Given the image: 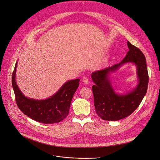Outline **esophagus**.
Masks as SVG:
<instances>
[{
    "instance_id": "34e87169",
    "label": "esophagus",
    "mask_w": 160,
    "mask_h": 160,
    "mask_svg": "<svg viewBox=\"0 0 160 160\" xmlns=\"http://www.w3.org/2000/svg\"><path fill=\"white\" fill-rule=\"evenodd\" d=\"M82 82L85 83V84H88V79L86 77H83L82 78Z\"/></svg>"
}]
</instances>
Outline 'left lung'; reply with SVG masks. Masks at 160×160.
<instances>
[{
    "label": "left lung",
    "instance_id": "left-lung-1",
    "mask_svg": "<svg viewBox=\"0 0 160 160\" xmlns=\"http://www.w3.org/2000/svg\"><path fill=\"white\" fill-rule=\"evenodd\" d=\"M129 51L121 63L91 75L96 113L103 120L118 121L131 115L138 107L146 93L149 82L146 58L142 51L128 41ZM132 63L137 69L138 84L126 93L115 92L110 76L121 66Z\"/></svg>",
    "mask_w": 160,
    "mask_h": 160
}]
</instances>
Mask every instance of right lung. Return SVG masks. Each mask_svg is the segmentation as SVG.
<instances>
[{
    "label": "right lung",
    "instance_id": "obj_1",
    "mask_svg": "<svg viewBox=\"0 0 160 160\" xmlns=\"http://www.w3.org/2000/svg\"><path fill=\"white\" fill-rule=\"evenodd\" d=\"M18 61L12 76V85L19 109L31 119L42 123L60 122L68 116L73 95L79 86L80 79L67 81L52 96L43 100L26 97L16 80Z\"/></svg>",
    "mask_w": 160,
    "mask_h": 160
}]
</instances>
